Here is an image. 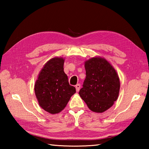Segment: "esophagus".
<instances>
[{
  "instance_id": "esophagus-1",
  "label": "esophagus",
  "mask_w": 149,
  "mask_h": 149,
  "mask_svg": "<svg viewBox=\"0 0 149 149\" xmlns=\"http://www.w3.org/2000/svg\"><path fill=\"white\" fill-rule=\"evenodd\" d=\"M80 87H81V86H80L79 84H77L76 85H75V89H76L77 92L79 91V89H80Z\"/></svg>"
}]
</instances>
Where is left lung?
Here are the masks:
<instances>
[{
	"instance_id": "left-lung-1",
	"label": "left lung",
	"mask_w": 149,
	"mask_h": 149,
	"mask_svg": "<svg viewBox=\"0 0 149 149\" xmlns=\"http://www.w3.org/2000/svg\"><path fill=\"white\" fill-rule=\"evenodd\" d=\"M86 77L79 95L88 108L102 113L112 107L119 95L120 83L116 70L100 56L85 61Z\"/></svg>"
}]
</instances>
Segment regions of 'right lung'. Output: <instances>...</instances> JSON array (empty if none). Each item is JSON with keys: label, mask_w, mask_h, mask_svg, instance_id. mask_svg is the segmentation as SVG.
<instances>
[{"label": "right lung", "mask_w": 149, "mask_h": 149, "mask_svg": "<svg viewBox=\"0 0 149 149\" xmlns=\"http://www.w3.org/2000/svg\"><path fill=\"white\" fill-rule=\"evenodd\" d=\"M64 58L54 57L41 69L35 84V96L40 107L50 114L61 112L66 107L75 88L69 84L64 72Z\"/></svg>", "instance_id": "right-lung-1"}]
</instances>
